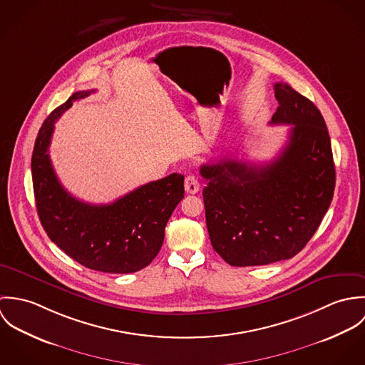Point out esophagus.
<instances>
[{"mask_svg":"<svg viewBox=\"0 0 365 365\" xmlns=\"http://www.w3.org/2000/svg\"><path fill=\"white\" fill-rule=\"evenodd\" d=\"M184 187H185V191L187 194H197L200 191V181L198 178L194 175V174H190L185 177V181H184Z\"/></svg>","mask_w":365,"mask_h":365,"instance_id":"esophagus-1","label":"esophagus"}]
</instances>
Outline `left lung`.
<instances>
[{"label":"left lung","mask_w":365,"mask_h":365,"mask_svg":"<svg viewBox=\"0 0 365 365\" xmlns=\"http://www.w3.org/2000/svg\"><path fill=\"white\" fill-rule=\"evenodd\" d=\"M279 106L272 125H292L277 158L256 165L237 160L204 164L209 237L230 265L292 259L311 240L336 184L330 136L320 110L285 83L274 84Z\"/></svg>","instance_id":"1"}]
</instances>
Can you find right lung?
Here are the masks:
<instances>
[{
  "label": "right lung",
  "mask_w": 365,
  "mask_h": 365,
  "mask_svg": "<svg viewBox=\"0 0 365 365\" xmlns=\"http://www.w3.org/2000/svg\"><path fill=\"white\" fill-rule=\"evenodd\" d=\"M91 93L94 90L74 93L46 118L38 133L32 153L36 209L51 240L73 260L103 272H136L161 249L165 225L184 198V175L173 173L108 205L86 204L70 195L53 170L51 139L57 118Z\"/></svg>",
  "instance_id": "1"
}]
</instances>
